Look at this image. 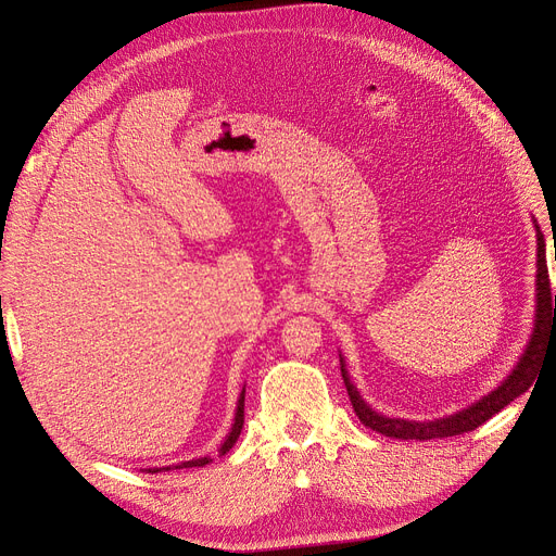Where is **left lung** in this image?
<instances>
[{"instance_id":"left-lung-1","label":"left lung","mask_w":556,"mask_h":556,"mask_svg":"<svg viewBox=\"0 0 556 556\" xmlns=\"http://www.w3.org/2000/svg\"><path fill=\"white\" fill-rule=\"evenodd\" d=\"M556 257V252H554ZM556 333V294H552L549 288V274H547V260H545V237L538 229V311H535V329L529 341V348L525 357L519 359L515 371L508 376L498 390L486 394L476 406H470L457 415H450L443 419H435V422H406V419H394V417H382L376 410H371L355 390V384L350 382L343 362H341V374L343 382L348 387V396L352 401V408H355L362 425L374 429L382 435H390V439L401 441H431V439H450V435H459L466 431H473L486 419L501 413L515 401L519 394H525L535 380L538 364H541L549 336Z\"/></svg>"}]
</instances>
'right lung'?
Masks as SVG:
<instances>
[{"instance_id":"obj_1","label":"right lung","mask_w":556,"mask_h":556,"mask_svg":"<svg viewBox=\"0 0 556 556\" xmlns=\"http://www.w3.org/2000/svg\"><path fill=\"white\" fill-rule=\"evenodd\" d=\"M243 392H241V399H239V408H237V419H233V427H231V433L227 435V441H225V445H223V454L225 452H229L231 447H233V443L239 441V435H241V429H243ZM211 459L208 457H199V459H192V462H182V464H178V466H174V468H192V466H206ZM150 473H157V470H172V466H166V468H148Z\"/></svg>"}]
</instances>
